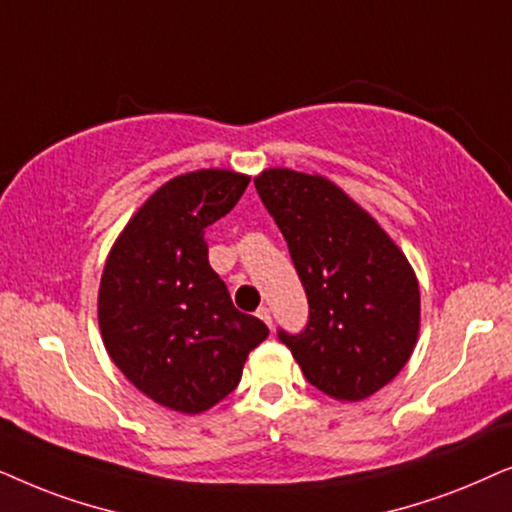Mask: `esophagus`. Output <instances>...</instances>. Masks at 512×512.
<instances>
[{
  "label": "esophagus",
  "instance_id": "34e87169",
  "mask_svg": "<svg viewBox=\"0 0 512 512\" xmlns=\"http://www.w3.org/2000/svg\"><path fill=\"white\" fill-rule=\"evenodd\" d=\"M257 318H262L264 323L271 327V309H269V306H260V309H257Z\"/></svg>",
  "mask_w": 512,
  "mask_h": 512
}]
</instances>
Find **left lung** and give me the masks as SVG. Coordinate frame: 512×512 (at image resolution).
I'll list each match as a JSON object with an SVG mask.
<instances>
[{
	"instance_id": "obj_1",
	"label": "left lung",
	"mask_w": 512,
	"mask_h": 512,
	"mask_svg": "<svg viewBox=\"0 0 512 512\" xmlns=\"http://www.w3.org/2000/svg\"><path fill=\"white\" fill-rule=\"evenodd\" d=\"M257 194L288 243L309 302L302 332L278 339L306 381L337 400H363L410 360L419 283L386 231L320 175L271 168Z\"/></svg>"
}]
</instances>
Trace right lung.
<instances>
[{
  "mask_svg": "<svg viewBox=\"0 0 512 512\" xmlns=\"http://www.w3.org/2000/svg\"><path fill=\"white\" fill-rule=\"evenodd\" d=\"M250 177L196 170L152 194L109 252L98 295L102 342L147 398L199 414L234 391L269 327L238 311L208 262L206 229Z\"/></svg>",
  "mask_w": 512,
  "mask_h": 512,
  "instance_id": "right-lung-1",
  "label": "right lung"
}]
</instances>
